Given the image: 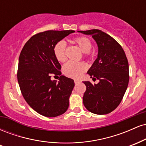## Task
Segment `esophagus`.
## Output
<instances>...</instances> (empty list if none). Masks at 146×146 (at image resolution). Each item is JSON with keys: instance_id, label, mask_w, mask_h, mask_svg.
Segmentation results:
<instances>
[{"instance_id": "esophagus-1", "label": "esophagus", "mask_w": 146, "mask_h": 146, "mask_svg": "<svg viewBox=\"0 0 146 146\" xmlns=\"http://www.w3.org/2000/svg\"><path fill=\"white\" fill-rule=\"evenodd\" d=\"M74 82H75V84H78V83L80 82V81H79V80H74Z\"/></svg>"}]
</instances>
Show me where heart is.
<instances>
[{"mask_svg": "<svg viewBox=\"0 0 146 146\" xmlns=\"http://www.w3.org/2000/svg\"><path fill=\"white\" fill-rule=\"evenodd\" d=\"M72 42L76 44L83 52L85 56L88 57L91 55V48L93 46L91 40L86 36H78L72 40ZM66 43L64 40H60L53 46V53L56 58L60 62H64L66 60ZM87 70V65L83 62H68L64 65L63 73L68 78L78 79L82 76L83 73Z\"/></svg>", "mask_w": 146, "mask_h": 146, "instance_id": "obj_1", "label": "heart"}]
</instances>
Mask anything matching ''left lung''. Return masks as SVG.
<instances>
[{
  "label": "left lung",
  "instance_id": "left-lung-1",
  "mask_svg": "<svg viewBox=\"0 0 146 146\" xmlns=\"http://www.w3.org/2000/svg\"><path fill=\"white\" fill-rule=\"evenodd\" d=\"M78 32L91 35L98 46V58L87 73L100 82L97 84L84 82L86 86L84 105L88 111L97 115L108 114L119 105L128 87V59L121 45L101 30Z\"/></svg>",
  "mask_w": 146,
  "mask_h": 146
}]
</instances>
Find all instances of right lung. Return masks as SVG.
<instances>
[{
	"mask_svg": "<svg viewBox=\"0 0 146 146\" xmlns=\"http://www.w3.org/2000/svg\"><path fill=\"white\" fill-rule=\"evenodd\" d=\"M73 30L43 31L33 35L21 52L17 72L23 98L37 113L47 117L62 115L68 108L74 81L61 75V65L53 53V46ZM52 74L59 82L52 81Z\"/></svg>",
	"mask_w": 146,
	"mask_h": 146,
	"instance_id": "right-lung-1",
	"label": "right lung"
}]
</instances>
